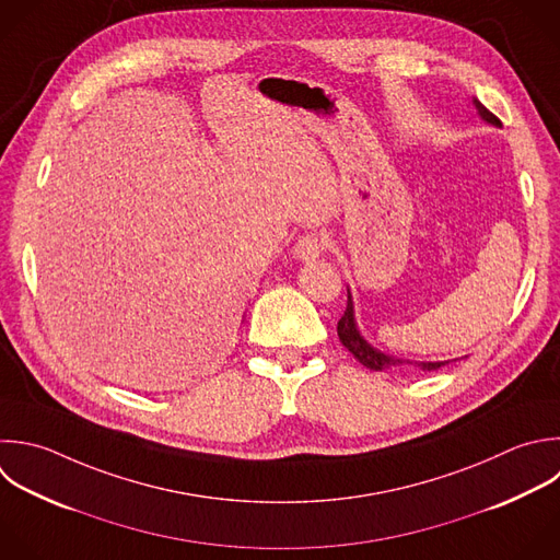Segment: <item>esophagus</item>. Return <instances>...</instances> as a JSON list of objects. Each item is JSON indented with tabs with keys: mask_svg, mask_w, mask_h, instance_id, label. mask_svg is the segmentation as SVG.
Returning <instances> with one entry per match:
<instances>
[{
	"mask_svg": "<svg viewBox=\"0 0 560 560\" xmlns=\"http://www.w3.org/2000/svg\"><path fill=\"white\" fill-rule=\"evenodd\" d=\"M322 249H324L322 238H319L315 232H311V234H304V236L298 238V243H295V247H293V254H295L298 260L308 262V260L319 258Z\"/></svg>",
	"mask_w": 560,
	"mask_h": 560,
	"instance_id": "34e87169",
	"label": "esophagus"
}]
</instances>
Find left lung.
<instances>
[{
	"label": "left lung",
	"mask_w": 560,
	"mask_h": 560,
	"mask_svg": "<svg viewBox=\"0 0 560 560\" xmlns=\"http://www.w3.org/2000/svg\"><path fill=\"white\" fill-rule=\"evenodd\" d=\"M472 105H475L477 114L481 116V120H486V122H490V125H494V127H501V120H499L494 114H490L479 101H472ZM337 335H339V341L352 352V357H354L361 365H365V368H370V370H378V372H381V370H387V368H394V365L411 363V361L394 359V357H389V354L376 350L374 346H370V343L361 337V332H359V328H357V322H354V308H352L350 289H348V304H346V311H343V315H341V319H339V324H337ZM444 363H448V361H422V363H413V365L422 368L424 372H431V370L442 368Z\"/></svg>",
	"instance_id": "1"
}]
</instances>
